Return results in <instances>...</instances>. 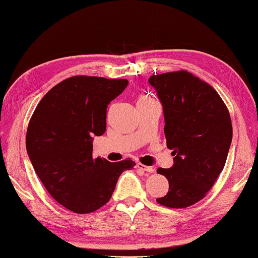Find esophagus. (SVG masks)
<instances>
[{"mask_svg":"<svg viewBox=\"0 0 258 258\" xmlns=\"http://www.w3.org/2000/svg\"><path fill=\"white\" fill-rule=\"evenodd\" d=\"M137 167L139 168V169H141L143 171H147V172H153L154 171V169H153L152 167L145 166V165H143V163H141V162H139L138 165H137Z\"/></svg>","mask_w":258,"mask_h":258,"instance_id":"34e87169","label":"esophagus"}]
</instances>
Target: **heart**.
Returning <instances> with one entry per match:
<instances>
[{"label": "heart", "instance_id": "heart-1", "mask_svg": "<svg viewBox=\"0 0 258 258\" xmlns=\"http://www.w3.org/2000/svg\"><path fill=\"white\" fill-rule=\"evenodd\" d=\"M147 100H150V98H147V97H141L139 99V102H142V101H147Z\"/></svg>", "mask_w": 258, "mask_h": 258}]
</instances>
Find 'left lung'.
<instances>
[{
	"instance_id": "left-lung-1",
	"label": "left lung",
	"mask_w": 258,
	"mask_h": 258,
	"mask_svg": "<svg viewBox=\"0 0 258 258\" xmlns=\"http://www.w3.org/2000/svg\"><path fill=\"white\" fill-rule=\"evenodd\" d=\"M163 108L167 148L174 165L159 168L169 190L157 202L187 208L202 200L222 171L232 140L227 106L214 89L187 71L149 79Z\"/></svg>"
}]
</instances>
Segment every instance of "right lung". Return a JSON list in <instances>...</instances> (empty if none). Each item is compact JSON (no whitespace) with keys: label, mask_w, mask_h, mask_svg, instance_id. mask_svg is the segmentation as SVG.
I'll return each mask as SVG.
<instances>
[{"label":"right lung","mask_w":258,"mask_h":258,"mask_svg":"<svg viewBox=\"0 0 258 258\" xmlns=\"http://www.w3.org/2000/svg\"><path fill=\"white\" fill-rule=\"evenodd\" d=\"M125 79L72 77L46 93L31 116L26 147L32 167L53 199L74 213L108 202L131 159L92 157L93 137L106 131L107 107L127 87Z\"/></svg>","instance_id":"1"}]
</instances>
